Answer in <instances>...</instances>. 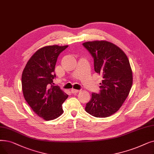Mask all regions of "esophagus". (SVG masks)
<instances>
[{"label":"esophagus","mask_w":154,"mask_h":154,"mask_svg":"<svg viewBox=\"0 0 154 154\" xmlns=\"http://www.w3.org/2000/svg\"><path fill=\"white\" fill-rule=\"evenodd\" d=\"M71 92L73 93V94H75V93H77V92H79L80 91L79 90H77V89H72L71 90Z\"/></svg>","instance_id":"1"}]
</instances>
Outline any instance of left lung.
<instances>
[{
    "instance_id": "left-lung-1",
    "label": "left lung",
    "mask_w": 154,
    "mask_h": 154,
    "mask_svg": "<svg viewBox=\"0 0 154 154\" xmlns=\"http://www.w3.org/2000/svg\"><path fill=\"white\" fill-rule=\"evenodd\" d=\"M94 61V70L101 75L99 94L92 93L85 111L97 118L115 114L128 97L133 84V73L125 52L114 43L105 40L83 43Z\"/></svg>"
}]
</instances>
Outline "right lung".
I'll return each instance as SVG.
<instances>
[{
    "label": "right lung",
    "instance_id": "right-lung-1",
    "mask_svg": "<svg viewBox=\"0 0 154 154\" xmlns=\"http://www.w3.org/2000/svg\"><path fill=\"white\" fill-rule=\"evenodd\" d=\"M68 45L46 46L37 50L22 73L23 96L32 111L46 121L63 112L62 104L69 97L58 86L53 85L57 58Z\"/></svg>",
    "mask_w": 154,
    "mask_h": 154
}]
</instances>
